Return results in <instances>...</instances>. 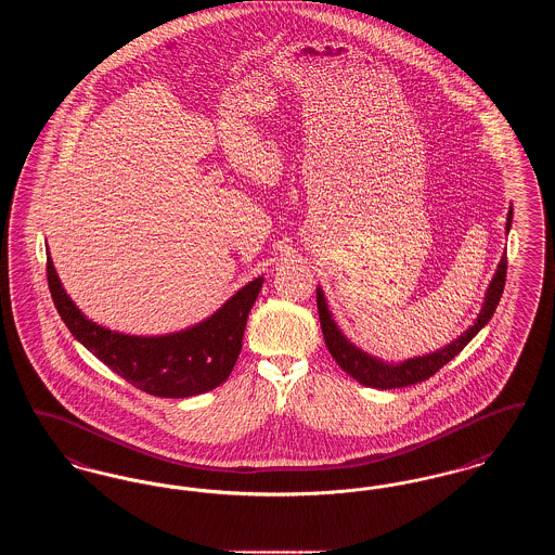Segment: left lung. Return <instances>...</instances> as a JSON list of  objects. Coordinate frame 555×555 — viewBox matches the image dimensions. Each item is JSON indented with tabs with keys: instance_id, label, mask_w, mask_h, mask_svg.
I'll use <instances>...</instances> for the list:
<instances>
[{
	"instance_id": "left-lung-1",
	"label": "left lung",
	"mask_w": 555,
	"mask_h": 555,
	"mask_svg": "<svg viewBox=\"0 0 555 555\" xmlns=\"http://www.w3.org/2000/svg\"><path fill=\"white\" fill-rule=\"evenodd\" d=\"M509 227H512V208L507 211V222H505L507 233H509ZM505 274H507V256H503L502 262L495 270V276H493V281L487 289V295H485V304H482L480 314L476 318L475 324L464 335H460L455 341L446 345L443 349H437L435 353L412 358V360H405V362L396 364V366L387 364L383 360H376L369 353H364L362 349H358L356 345L349 344L345 339L344 333L337 328L335 320L331 318L324 293L317 289L318 317H320L324 344L328 347L333 360L349 376H353L360 385H366L372 389H399V387H410V385L423 383L426 378H430L435 372L443 369L449 360H453L466 345L473 341L476 333L491 320L500 299H502Z\"/></svg>"
}]
</instances>
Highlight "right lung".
<instances>
[{
  "mask_svg": "<svg viewBox=\"0 0 555 555\" xmlns=\"http://www.w3.org/2000/svg\"><path fill=\"white\" fill-rule=\"evenodd\" d=\"M262 283V276L254 279L218 312L186 331L134 337L114 333L85 318L62 287L52 258H48L53 306L75 339L137 389L172 399L206 393L229 378L243 345L247 314Z\"/></svg>",
  "mask_w": 555,
  "mask_h": 555,
  "instance_id": "right-lung-1",
  "label": "right lung"
}]
</instances>
